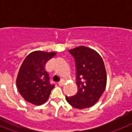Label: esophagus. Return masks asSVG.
<instances>
[{"label": "esophagus", "mask_w": 132, "mask_h": 132, "mask_svg": "<svg viewBox=\"0 0 132 132\" xmlns=\"http://www.w3.org/2000/svg\"><path fill=\"white\" fill-rule=\"evenodd\" d=\"M58 85H59L60 86H63V85H64V81L63 80H62L61 81H60L59 82H58Z\"/></svg>", "instance_id": "1"}]
</instances>
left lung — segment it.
<instances>
[{"label":"left lung","mask_w":132,"mask_h":132,"mask_svg":"<svg viewBox=\"0 0 132 132\" xmlns=\"http://www.w3.org/2000/svg\"><path fill=\"white\" fill-rule=\"evenodd\" d=\"M76 64L78 91L72 97L66 96L68 103L76 109L94 105L105 89L107 73L103 60L94 50L79 46L68 50Z\"/></svg>","instance_id":"left-lung-1"}]
</instances>
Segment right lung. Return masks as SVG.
<instances>
[{
    "mask_svg": "<svg viewBox=\"0 0 132 132\" xmlns=\"http://www.w3.org/2000/svg\"><path fill=\"white\" fill-rule=\"evenodd\" d=\"M56 54L35 51L25 57L20 67L16 84L19 93L26 101L35 105L47 101L54 85L50 82L45 66Z\"/></svg>",
    "mask_w": 132,
    "mask_h": 132,
    "instance_id": "obj_1",
    "label": "right lung"
}]
</instances>
